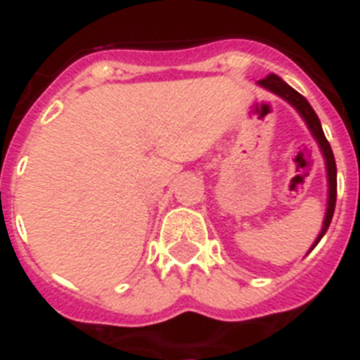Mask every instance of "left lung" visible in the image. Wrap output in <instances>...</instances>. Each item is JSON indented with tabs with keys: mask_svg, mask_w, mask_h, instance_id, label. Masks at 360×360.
<instances>
[{
	"mask_svg": "<svg viewBox=\"0 0 360 360\" xmlns=\"http://www.w3.org/2000/svg\"><path fill=\"white\" fill-rule=\"evenodd\" d=\"M259 84L265 86L266 90L274 91L276 95L283 97L287 103H290L295 110L299 111V115L303 117L304 122L308 124V128H310L311 135L316 136V141L319 142L321 146V151L324 155V160H326V173H328V209H326V216H324V224H323V231L319 232V236L317 240L314 241V247L321 241V238L324 236V232L328 231L330 227V221H332V216L333 211H335V200H337V167H335V158H333V151L330 148V142L326 141V136H324L323 128H321V122H319V117L316 115V111L314 108L310 106L307 98L303 95L295 91L292 86H288L287 82L281 81L278 75L274 73H270L266 75L265 79L259 81ZM311 247V249H314ZM310 249V250H311Z\"/></svg>",
	"mask_w": 360,
	"mask_h": 360,
	"instance_id": "8db88e82",
	"label": "left lung"
}]
</instances>
